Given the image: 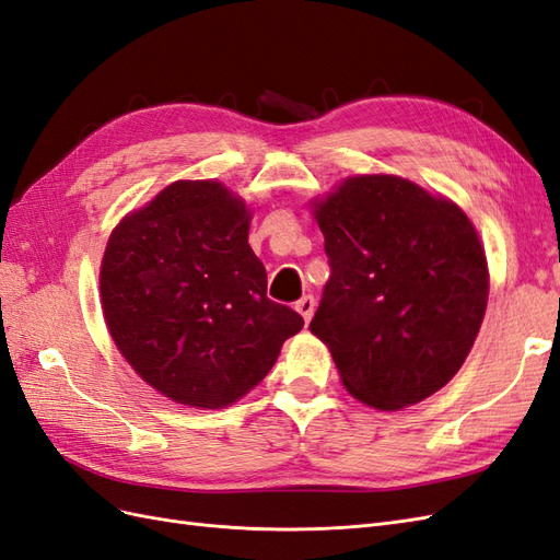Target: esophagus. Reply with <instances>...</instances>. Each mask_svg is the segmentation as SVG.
Here are the masks:
<instances>
[{"instance_id": "obj_1", "label": "esophagus", "mask_w": 560, "mask_h": 560, "mask_svg": "<svg viewBox=\"0 0 560 560\" xmlns=\"http://www.w3.org/2000/svg\"><path fill=\"white\" fill-rule=\"evenodd\" d=\"M314 307H316V302H314L312 295H305V298H300V300L295 302V310L300 312L302 318H305V324H310V318H312V314H314Z\"/></svg>"}]
</instances>
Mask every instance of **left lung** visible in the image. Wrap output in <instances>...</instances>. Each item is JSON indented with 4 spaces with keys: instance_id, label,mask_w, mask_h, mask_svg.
<instances>
[{
    "instance_id": "obj_1",
    "label": "left lung",
    "mask_w": 560,
    "mask_h": 560,
    "mask_svg": "<svg viewBox=\"0 0 560 560\" xmlns=\"http://www.w3.org/2000/svg\"><path fill=\"white\" fill-rule=\"evenodd\" d=\"M330 277L310 330L351 396L412 406L465 363L488 302V262L455 203L396 175H359L316 206Z\"/></svg>"
}]
</instances>
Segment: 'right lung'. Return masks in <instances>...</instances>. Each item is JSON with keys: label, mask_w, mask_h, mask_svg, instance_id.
Wrapping results in <instances>:
<instances>
[{"label": "right lung", "mask_w": 560, "mask_h": 560, "mask_svg": "<svg viewBox=\"0 0 560 560\" xmlns=\"http://www.w3.org/2000/svg\"><path fill=\"white\" fill-rule=\"evenodd\" d=\"M248 211L213 180H180L109 236L103 314L133 371L173 401L222 408L271 371L305 322L267 298Z\"/></svg>", "instance_id": "add662e5"}]
</instances>
